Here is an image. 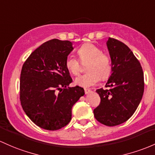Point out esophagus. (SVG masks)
Masks as SVG:
<instances>
[{
	"instance_id": "obj_1",
	"label": "esophagus",
	"mask_w": 155,
	"mask_h": 155,
	"mask_svg": "<svg viewBox=\"0 0 155 155\" xmlns=\"http://www.w3.org/2000/svg\"><path fill=\"white\" fill-rule=\"evenodd\" d=\"M91 92V91L90 89H87V88H84V93H85V94H88V93H90Z\"/></svg>"
}]
</instances>
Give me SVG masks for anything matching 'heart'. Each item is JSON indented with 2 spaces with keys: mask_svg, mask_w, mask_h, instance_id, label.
Returning <instances> with one entry per match:
<instances>
[{
  "mask_svg": "<svg viewBox=\"0 0 155 155\" xmlns=\"http://www.w3.org/2000/svg\"><path fill=\"white\" fill-rule=\"evenodd\" d=\"M77 54L82 62L89 61L87 71L75 80L76 85L82 87H91L101 79L104 80L110 76L112 71V64L110 57L95 44L87 42L83 44L78 49ZM65 66L71 74L77 76L80 73V62L73 56H69L65 61Z\"/></svg>",
  "mask_w": 155,
  "mask_h": 155,
  "instance_id": "1",
  "label": "heart"
}]
</instances>
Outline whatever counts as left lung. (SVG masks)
Here are the masks:
<instances>
[{"label": "left lung", "instance_id": "8db88e82", "mask_svg": "<svg viewBox=\"0 0 155 155\" xmlns=\"http://www.w3.org/2000/svg\"><path fill=\"white\" fill-rule=\"evenodd\" d=\"M111 59L109 89H98L101 102L93 110L98 122L109 127L124 123L137 110L144 91L143 72L130 48L115 39L107 42Z\"/></svg>", "mask_w": 155, "mask_h": 155}]
</instances>
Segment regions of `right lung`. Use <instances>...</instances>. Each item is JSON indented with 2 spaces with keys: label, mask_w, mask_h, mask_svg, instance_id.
<instances>
[{
  "label": "right lung",
  "mask_w": 155,
  "mask_h": 155,
  "mask_svg": "<svg viewBox=\"0 0 155 155\" xmlns=\"http://www.w3.org/2000/svg\"><path fill=\"white\" fill-rule=\"evenodd\" d=\"M72 42L53 39L34 51L22 67L20 99L34 123L47 130H57L71 121L72 107L84 95L72 82L65 66Z\"/></svg>",
  "instance_id": "1"
}]
</instances>
